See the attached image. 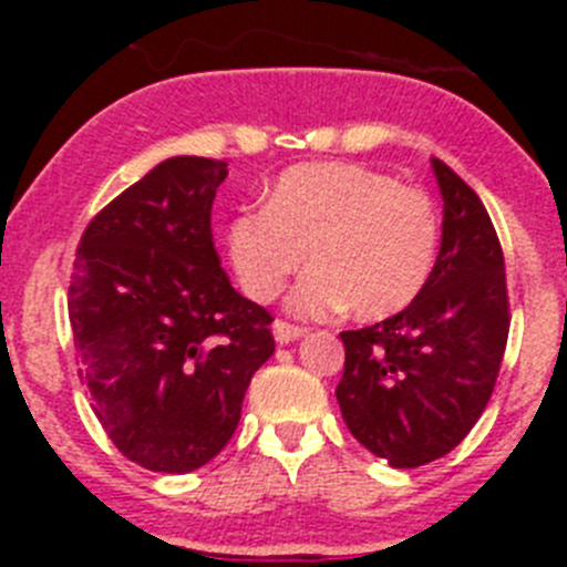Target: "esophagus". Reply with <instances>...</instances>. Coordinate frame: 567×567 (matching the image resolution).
I'll return each instance as SVG.
<instances>
[{
	"label": "esophagus",
	"mask_w": 567,
	"mask_h": 567,
	"mask_svg": "<svg viewBox=\"0 0 567 567\" xmlns=\"http://www.w3.org/2000/svg\"><path fill=\"white\" fill-rule=\"evenodd\" d=\"M272 334L278 343H292V340H298L303 334V329L295 327V323H287V320H275Z\"/></svg>",
	"instance_id": "34e87169"
}]
</instances>
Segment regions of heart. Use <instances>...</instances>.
Instances as JSON below:
<instances>
[{
	"label": "heart",
	"mask_w": 567,
	"mask_h": 567,
	"mask_svg": "<svg viewBox=\"0 0 567 567\" xmlns=\"http://www.w3.org/2000/svg\"><path fill=\"white\" fill-rule=\"evenodd\" d=\"M440 218L423 189L358 164H303L280 175L267 207L244 209L227 227L240 287L269 303L307 260L289 307L327 318L349 303L358 318L405 309L434 269Z\"/></svg>",
	"instance_id": "heart-1"
}]
</instances>
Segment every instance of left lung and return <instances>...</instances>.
<instances>
[{
    "mask_svg": "<svg viewBox=\"0 0 567 567\" xmlns=\"http://www.w3.org/2000/svg\"><path fill=\"white\" fill-rule=\"evenodd\" d=\"M432 167L443 240L425 287L403 312L340 332V414L354 440L394 468H417L463 443L494 392L511 327L494 224L452 167L440 158Z\"/></svg>",
    "mask_w": 567,
    "mask_h": 567,
    "instance_id": "left-lung-1",
    "label": "left lung"
}]
</instances>
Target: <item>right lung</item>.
<instances>
[{"instance_id": "1", "label": "right lung", "mask_w": 567, "mask_h": 567, "mask_svg": "<svg viewBox=\"0 0 567 567\" xmlns=\"http://www.w3.org/2000/svg\"><path fill=\"white\" fill-rule=\"evenodd\" d=\"M227 162L175 155L87 224L68 312L93 412L127 460L187 474L238 429L275 352L272 315L238 295L215 252Z\"/></svg>"}]
</instances>
